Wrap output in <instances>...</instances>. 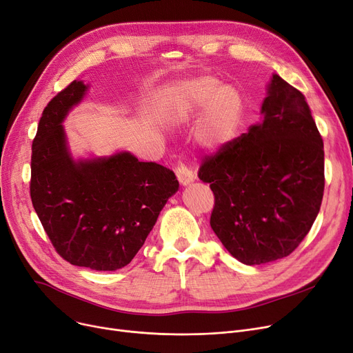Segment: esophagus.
I'll list each match as a JSON object with an SVG mask.
<instances>
[{
	"label": "esophagus",
	"mask_w": 353,
	"mask_h": 353,
	"mask_svg": "<svg viewBox=\"0 0 353 353\" xmlns=\"http://www.w3.org/2000/svg\"><path fill=\"white\" fill-rule=\"evenodd\" d=\"M176 176H177V180L180 181L181 186H189V184L192 181H194V173L189 169L188 165L184 164H179L176 167Z\"/></svg>",
	"instance_id": "34e87169"
}]
</instances>
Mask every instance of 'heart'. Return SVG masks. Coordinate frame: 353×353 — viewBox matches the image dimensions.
<instances>
[{"instance_id":"heart-1","label":"heart","mask_w":353,"mask_h":353,"mask_svg":"<svg viewBox=\"0 0 353 353\" xmlns=\"http://www.w3.org/2000/svg\"><path fill=\"white\" fill-rule=\"evenodd\" d=\"M174 116L179 120L203 117L197 141L209 150H217L229 143L242 121L243 99L233 85H221L212 76H199L181 84L174 92Z\"/></svg>"}]
</instances>
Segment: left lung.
<instances>
[{"label": "left lung", "instance_id": "1", "mask_svg": "<svg viewBox=\"0 0 353 353\" xmlns=\"http://www.w3.org/2000/svg\"><path fill=\"white\" fill-rule=\"evenodd\" d=\"M261 113V123L205 157L199 169L214 194L213 232L249 266L299 246L325 189L323 140L302 92L273 74Z\"/></svg>", "mask_w": 353, "mask_h": 353}]
</instances>
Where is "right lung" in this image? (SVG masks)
I'll return each mask as SVG.
<instances>
[{
    "mask_svg": "<svg viewBox=\"0 0 353 353\" xmlns=\"http://www.w3.org/2000/svg\"><path fill=\"white\" fill-rule=\"evenodd\" d=\"M87 90L74 80L44 108L32 141L30 194L64 261L117 270L141 249L179 181L167 167L139 161L128 152L74 160L63 121Z\"/></svg>",
    "mask_w": 353,
    "mask_h": 353,
    "instance_id": "1",
    "label": "right lung"
}]
</instances>
